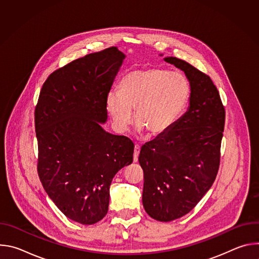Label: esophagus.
I'll list each match as a JSON object with an SVG mask.
<instances>
[{
    "mask_svg": "<svg viewBox=\"0 0 259 259\" xmlns=\"http://www.w3.org/2000/svg\"><path fill=\"white\" fill-rule=\"evenodd\" d=\"M139 153H140V145L139 144H135V146H134V155H133V161L134 162L138 161Z\"/></svg>",
    "mask_w": 259,
    "mask_h": 259,
    "instance_id": "esophagus-1",
    "label": "esophagus"
}]
</instances>
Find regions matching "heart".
I'll use <instances>...</instances> for the list:
<instances>
[{"label":"heart","mask_w":259,"mask_h":259,"mask_svg":"<svg viewBox=\"0 0 259 259\" xmlns=\"http://www.w3.org/2000/svg\"><path fill=\"white\" fill-rule=\"evenodd\" d=\"M191 85L180 72L150 66L134 69L122 78L119 92H109L105 99L108 117L118 132L127 130L135 121L147 136L159 137L172 129L186 110L191 98Z\"/></svg>","instance_id":"obj_1"}]
</instances>
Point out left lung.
<instances>
[{
	"mask_svg": "<svg viewBox=\"0 0 259 259\" xmlns=\"http://www.w3.org/2000/svg\"><path fill=\"white\" fill-rule=\"evenodd\" d=\"M164 60L186 73L190 107L170 131L144 144L139 154L142 204L152 218L168 223L192 211L209 191L220 163L226 109L212 80L189 62Z\"/></svg>",
	"mask_w": 259,
	"mask_h": 259,
	"instance_id": "left-lung-1",
	"label": "left lung"
}]
</instances>
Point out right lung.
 Segmentation results:
<instances>
[{"instance_id":"add662e5","label":"right lung","mask_w":259,"mask_h":259,"mask_svg":"<svg viewBox=\"0 0 259 259\" xmlns=\"http://www.w3.org/2000/svg\"><path fill=\"white\" fill-rule=\"evenodd\" d=\"M124 58L110 47L56 69L34 108L42 186L66 217L82 225H94L106 215L114 176L133 162L131 139L100 126Z\"/></svg>"}]
</instances>
